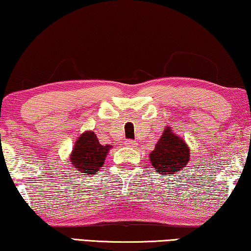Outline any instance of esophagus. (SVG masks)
Wrapping results in <instances>:
<instances>
[{
	"label": "esophagus",
	"instance_id": "obj_1",
	"mask_svg": "<svg viewBox=\"0 0 251 251\" xmlns=\"http://www.w3.org/2000/svg\"><path fill=\"white\" fill-rule=\"evenodd\" d=\"M124 144H125V146H127V147H136V142L131 141V139H126Z\"/></svg>",
	"mask_w": 251,
	"mask_h": 251
}]
</instances>
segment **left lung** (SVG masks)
<instances>
[{
  "label": "left lung",
  "mask_w": 251,
  "mask_h": 251,
  "mask_svg": "<svg viewBox=\"0 0 251 251\" xmlns=\"http://www.w3.org/2000/svg\"><path fill=\"white\" fill-rule=\"evenodd\" d=\"M190 159V150L182 137L166 126L164 133L150 154V160L154 171L161 175L173 176L184 169Z\"/></svg>",
  "instance_id": "1"
}]
</instances>
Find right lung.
I'll return each mask as SVG.
<instances>
[{
    "label": "right lung",
    "mask_w": 251,
    "mask_h": 251,
    "mask_svg": "<svg viewBox=\"0 0 251 251\" xmlns=\"http://www.w3.org/2000/svg\"><path fill=\"white\" fill-rule=\"evenodd\" d=\"M112 147L110 145L100 144L94 131H84L76 139L73 151L70 155L72 166L84 175H94L103 167L106 156Z\"/></svg>",
    "instance_id": "right-lung-1"
}]
</instances>
